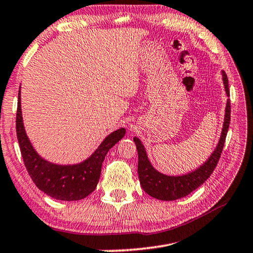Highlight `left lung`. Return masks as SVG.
Returning a JSON list of instances; mask_svg holds the SVG:
<instances>
[{"label":"left lung","instance_id":"8db88e82","mask_svg":"<svg viewBox=\"0 0 253 253\" xmlns=\"http://www.w3.org/2000/svg\"><path fill=\"white\" fill-rule=\"evenodd\" d=\"M223 82L225 86V91L227 97H230V90H228V80L225 72H222ZM231 120V103L227 100L226 109H225V118H224V125L220 135L219 142L216 146L213 154L211 158L199 167L197 170L190 173L180 175V177H170L156 171L147 159L145 148H144L141 139L134 137V142L136 144L138 153V177L141 181V186L144 191L152 197L160 200H175L182 197H186L190 192L197 189L199 186L206 181L213 173L214 169L217 166L218 160L222 154L224 143H225L226 134L230 126Z\"/></svg>","mask_w":253,"mask_h":253}]
</instances>
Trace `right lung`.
Here are the masks:
<instances>
[{
	"mask_svg": "<svg viewBox=\"0 0 253 253\" xmlns=\"http://www.w3.org/2000/svg\"><path fill=\"white\" fill-rule=\"evenodd\" d=\"M20 92L18 97L17 127L18 142L26 169L40 190L57 200H80L89 196L97 187L101 174L102 162L108 151L126 133L125 128L108 135L89 159L73 166H58L43 160L34 150L22 123Z\"/></svg>",
	"mask_w": 253,
	"mask_h": 253,
	"instance_id": "add662e5",
	"label": "right lung"
}]
</instances>
